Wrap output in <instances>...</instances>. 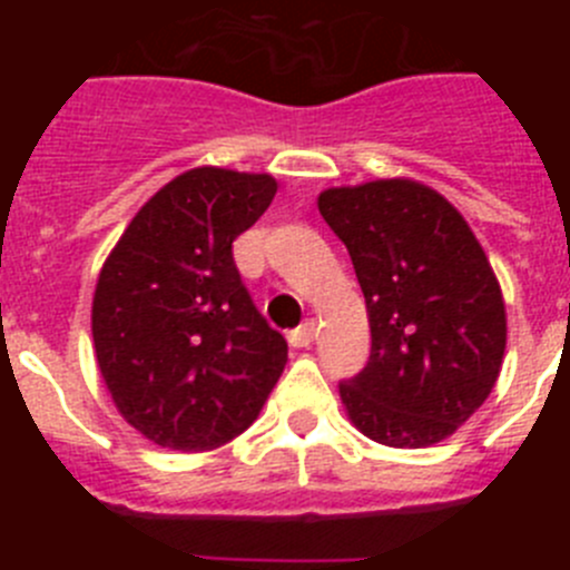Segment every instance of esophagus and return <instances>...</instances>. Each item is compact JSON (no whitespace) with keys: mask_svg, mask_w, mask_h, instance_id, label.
<instances>
[{"mask_svg":"<svg viewBox=\"0 0 570 570\" xmlns=\"http://www.w3.org/2000/svg\"><path fill=\"white\" fill-rule=\"evenodd\" d=\"M316 336V322L308 320V322H302L299 328H294L288 334V342L294 347H311V342H314Z\"/></svg>","mask_w":570,"mask_h":570,"instance_id":"obj_1","label":"esophagus"}]
</instances>
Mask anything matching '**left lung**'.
Returning <instances> with one entry per match:
<instances>
[{
	"label": "left lung",
	"mask_w": 570,
	"mask_h": 570,
	"mask_svg": "<svg viewBox=\"0 0 570 570\" xmlns=\"http://www.w3.org/2000/svg\"><path fill=\"white\" fill-rule=\"evenodd\" d=\"M371 322V356L340 382L367 440L428 448L488 400L505 356V302L485 250L445 196L411 179L320 194Z\"/></svg>",
	"instance_id": "left-lung-1"
}]
</instances>
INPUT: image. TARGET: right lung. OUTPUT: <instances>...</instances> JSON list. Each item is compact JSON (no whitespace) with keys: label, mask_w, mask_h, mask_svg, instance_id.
I'll list each match as a JSON object with an SVG mask.
<instances>
[{"label":"right lung","mask_w":570,"mask_h":570,"mask_svg":"<svg viewBox=\"0 0 570 570\" xmlns=\"http://www.w3.org/2000/svg\"><path fill=\"white\" fill-rule=\"evenodd\" d=\"M274 194L268 174L185 170L105 259L90 316L99 371L125 422L156 445H225L285 371L288 342L256 311L234 262V239Z\"/></svg>","instance_id":"obj_1"}]
</instances>
